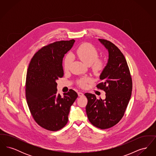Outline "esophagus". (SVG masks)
Instances as JSON below:
<instances>
[{
  "instance_id": "obj_1",
  "label": "esophagus",
  "mask_w": 156,
  "mask_h": 156,
  "mask_svg": "<svg viewBox=\"0 0 156 156\" xmlns=\"http://www.w3.org/2000/svg\"><path fill=\"white\" fill-rule=\"evenodd\" d=\"M78 97H82L83 96V94L81 92H78Z\"/></svg>"
}]
</instances>
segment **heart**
<instances>
[{
	"label": "heart",
	"instance_id": "heart-1",
	"mask_svg": "<svg viewBox=\"0 0 156 156\" xmlns=\"http://www.w3.org/2000/svg\"><path fill=\"white\" fill-rule=\"evenodd\" d=\"M78 57L85 64L90 66L94 74L100 76L104 73L107 62L103 58H99V51L95 47L90 43H84L81 45L76 51ZM72 54H68L65 57L64 60V69L68 71L73 62ZM93 80L90 77H84L77 80L76 84L78 87L85 88L88 83H91Z\"/></svg>",
	"mask_w": 156,
	"mask_h": 156
}]
</instances>
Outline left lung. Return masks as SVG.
I'll return each mask as SVG.
<instances>
[{"instance_id":"left-lung-1","label":"left lung","mask_w":156,"mask_h":156,"mask_svg":"<svg viewBox=\"0 0 156 156\" xmlns=\"http://www.w3.org/2000/svg\"><path fill=\"white\" fill-rule=\"evenodd\" d=\"M108 50L109 59L106 67L100 76L102 82L97 85L103 90L105 99H97L95 95L85 94L88 99L86 112L92 125L101 129L116 125L123 118L132 91V80L123 53L110 41L99 38Z\"/></svg>"}]
</instances>
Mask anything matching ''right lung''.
I'll return each mask as SVG.
<instances>
[{
	"mask_svg": "<svg viewBox=\"0 0 156 156\" xmlns=\"http://www.w3.org/2000/svg\"><path fill=\"white\" fill-rule=\"evenodd\" d=\"M74 42L62 40L44 46L32 57L27 69L25 91L30 113L39 126L50 131L67 125L70 107L78 97L73 89L63 97L57 93L56 80L64 76L62 59Z\"/></svg>",
	"mask_w": 156,
	"mask_h": 156,
	"instance_id": "add662e5",
	"label": "right lung"
}]
</instances>
